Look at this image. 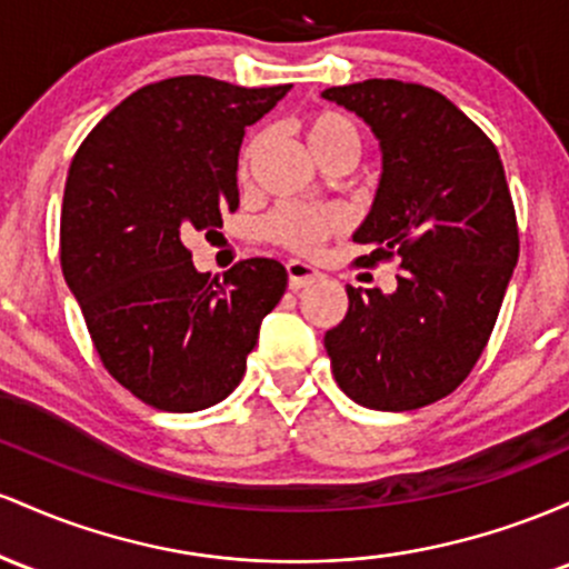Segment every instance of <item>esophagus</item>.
Masks as SVG:
<instances>
[{
    "label": "esophagus",
    "instance_id": "34e87169",
    "mask_svg": "<svg viewBox=\"0 0 569 569\" xmlns=\"http://www.w3.org/2000/svg\"><path fill=\"white\" fill-rule=\"evenodd\" d=\"M287 277H290L292 290H301V287L317 282L322 273H319L315 266L303 263V260H290V263H287Z\"/></svg>",
    "mask_w": 569,
    "mask_h": 569
}]
</instances>
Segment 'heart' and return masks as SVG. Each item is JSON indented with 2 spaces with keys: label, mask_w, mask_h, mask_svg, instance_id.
I'll use <instances>...</instances> for the list:
<instances>
[{
  "label": "heart",
  "mask_w": 569,
  "mask_h": 569,
  "mask_svg": "<svg viewBox=\"0 0 569 569\" xmlns=\"http://www.w3.org/2000/svg\"><path fill=\"white\" fill-rule=\"evenodd\" d=\"M306 139H309L311 150L317 158L328 156V152L341 150V147H352L360 150V131L347 114L322 110L306 118ZM258 150V137H252L244 144L239 158V171L247 174L250 161ZM341 214L330 207H309V203H282V207L273 209L263 222V233L268 241L284 247V250L309 254L315 252L330 233L336 231Z\"/></svg>",
  "instance_id": "1"
}]
</instances>
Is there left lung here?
I'll use <instances>...</instances> for the list:
<instances>
[{"label": "left lung", "mask_w": 569, "mask_h": 569, "mask_svg": "<svg viewBox=\"0 0 569 569\" xmlns=\"http://www.w3.org/2000/svg\"><path fill=\"white\" fill-rule=\"evenodd\" d=\"M379 139L381 180L355 231L357 266L400 260L395 292L347 287L325 333L338 387L376 411H413L468 379L519 260V228L497 147L443 93L362 80L322 91Z\"/></svg>", "instance_id": "left-lung-1"}]
</instances>
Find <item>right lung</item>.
<instances>
[{
	"mask_svg": "<svg viewBox=\"0 0 569 569\" xmlns=\"http://www.w3.org/2000/svg\"><path fill=\"white\" fill-rule=\"evenodd\" d=\"M292 86L241 88L184 74L139 88L69 166L61 268L118 385L161 411L209 408L239 387L260 322L284 296L271 258L217 282L184 247L239 207V147Z\"/></svg>",
	"mask_w": 569,
	"mask_h": 569,
	"instance_id": "right-lung-1",
	"label": "right lung"
}]
</instances>
